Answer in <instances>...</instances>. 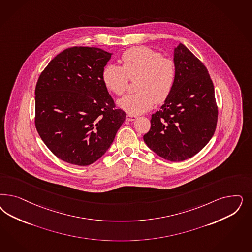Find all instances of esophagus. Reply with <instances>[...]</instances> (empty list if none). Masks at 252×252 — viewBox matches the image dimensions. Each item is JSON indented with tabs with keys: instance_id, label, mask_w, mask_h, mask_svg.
Returning a JSON list of instances; mask_svg holds the SVG:
<instances>
[{
	"instance_id": "1",
	"label": "esophagus",
	"mask_w": 252,
	"mask_h": 252,
	"mask_svg": "<svg viewBox=\"0 0 252 252\" xmlns=\"http://www.w3.org/2000/svg\"><path fill=\"white\" fill-rule=\"evenodd\" d=\"M137 119V116L136 115H130V114H128L127 116H126V121H128V122H133V121H135Z\"/></svg>"
}]
</instances>
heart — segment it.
<instances>
[{
    "label": "heart",
    "instance_id": "obj_1",
    "mask_svg": "<svg viewBox=\"0 0 252 252\" xmlns=\"http://www.w3.org/2000/svg\"><path fill=\"white\" fill-rule=\"evenodd\" d=\"M121 65L107 64L102 72L106 89L116 95H122L130 79L135 80L133 94L117 102L122 110L130 115L148 111L155 103H162L171 95L176 81V65L173 60L152 49L137 46L128 49L121 57Z\"/></svg>",
    "mask_w": 252,
    "mask_h": 252
}]
</instances>
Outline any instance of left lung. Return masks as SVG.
I'll use <instances>...</instances> for the list:
<instances>
[{"label": "left lung", "instance_id": "obj_1", "mask_svg": "<svg viewBox=\"0 0 252 252\" xmlns=\"http://www.w3.org/2000/svg\"><path fill=\"white\" fill-rule=\"evenodd\" d=\"M176 81L160 110L152 115L144 135L163 158L183 161L197 154L214 134L218 118L214 86L203 63L183 43L173 51Z\"/></svg>", "mask_w": 252, "mask_h": 252}]
</instances>
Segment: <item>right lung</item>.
I'll return each instance as SVG.
<instances>
[{
  "mask_svg": "<svg viewBox=\"0 0 252 252\" xmlns=\"http://www.w3.org/2000/svg\"><path fill=\"white\" fill-rule=\"evenodd\" d=\"M111 53L65 49L50 61L35 89V126L52 153L65 162H95L113 143L126 114L102 81Z\"/></svg>",
  "mask_w": 252,
  "mask_h": 252,
  "instance_id": "obj_1",
  "label": "right lung"
}]
</instances>
